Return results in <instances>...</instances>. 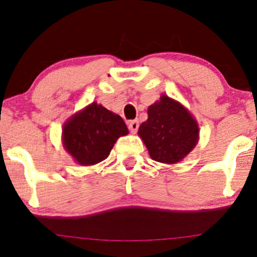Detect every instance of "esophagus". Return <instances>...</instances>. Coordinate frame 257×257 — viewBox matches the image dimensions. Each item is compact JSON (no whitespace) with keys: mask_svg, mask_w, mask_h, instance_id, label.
I'll return each mask as SVG.
<instances>
[{"mask_svg":"<svg viewBox=\"0 0 257 257\" xmlns=\"http://www.w3.org/2000/svg\"><path fill=\"white\" fill-rule=\"evenodd\" d=\"M128 128H129V131H131V133L135 134V133H137L138 129H139V122H138V120L135 119V120H131V122H128Z\"/></svg>","mask_w":257,"mask_h":257,"instance_id":"34e87169","label":"esophagus"}]
</instances>
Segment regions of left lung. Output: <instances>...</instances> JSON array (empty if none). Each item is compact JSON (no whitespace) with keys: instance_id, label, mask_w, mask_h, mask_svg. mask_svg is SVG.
Returning <instances> with one entry per match:
<instances>
[{"instance_id":"left-lung-1","label":"left lung","mask_w":257,"mask_h":257,"mask_svg":"<svg viewBox=\"0 0 257 257\" xmlns=\"http://www.w3.org/2000/svg\"><path fill=\"white\" fill-rule=\"evenodd\" d=\"M147 116L138 134L153 161L176 164L196 147L199 140L198 122L181 102L163 94L149 106Z\"/></svg>"}]
</instances>
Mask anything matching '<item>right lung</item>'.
Instances as JSON below:
<instances>
[{
  "instance_id": "right-lung-1",
  "label": "right lung",
  "mask_w": 257,
  "mask_h": 257,
  "mask_svg": "<svg viewBox=\"0 0 257 257\" xmlns=\"http://www.w3.org/2000/svg\"><path fill=\"white\" fill-rule=\"evenodd\" d=\"M128 133L122 117L93 101L65 122L61 140L76 163L89 167L107 158L117 139Z\"/></svg>"
}]
</instances>
